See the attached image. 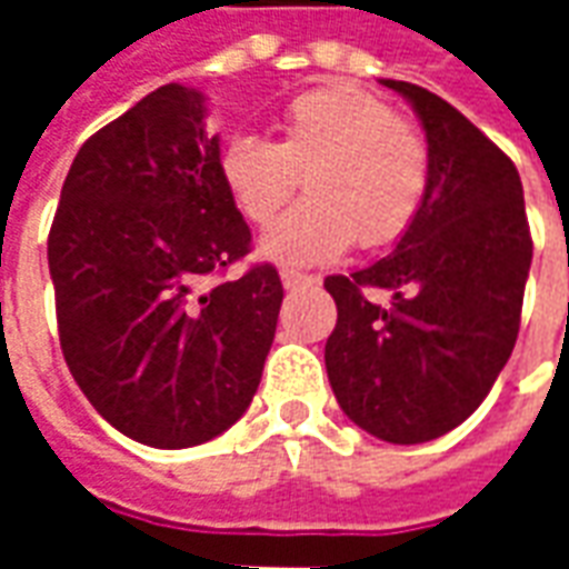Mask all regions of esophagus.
<instances>
[{
  "label": "esophagus",
  "mask_w": 569,
  "mask_h": 569,
  "mask_svg": "<svg viewBox=\"0 0 569 569\" xmlns=\"http://www.w3.org/2000/svg\"><path fill=\"white\" fill-rule=\"evenodd\" d=\"M280 280H283V286L289 289V292H296V289H308V286L320 283V277H310V273H301V271H289V268H283V271H280Z\"/></svg>",
  "instance_id": "34e87169"
}]
</instances>
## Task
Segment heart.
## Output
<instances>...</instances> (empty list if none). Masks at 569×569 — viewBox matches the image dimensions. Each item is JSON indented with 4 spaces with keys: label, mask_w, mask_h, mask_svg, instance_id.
<instances>
[{
    "label": "heart",
    "mask_w": 569,
    "mask_h": 569,
    "mask_svg": "<svg viewBox=\"0 0 569 569\" xmlns=\"http://www.w3.org/2000/svg\"><path fill=\"white\" fill-rule=\"evenodd\" d=\"M222 179L252 224L273 222L301 179L310 198L286 212L259 252L289 268L326 264L359 247H387L418 219L429 188V142L393 106L353 84L298 93L280 140L237 137L222 151Z\"/></svg>",
    "instance_id": "heart-1"
}]
</instances>
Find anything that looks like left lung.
Instances as JSON below:
<instances>
[{
    "instance_id": "8db88e82",
    "label": "left lung",
    "mask_w": 569,
    "mask_h": 569,
    "mask_svg": "<svg viewBox=\"0 0 569 569\" xmlns=\"http://www.w3.org/2000/svg\"><path fill=\"white\" fill-rule=\"evenodd\" d=\"M381 84L420 118L429 188L393 252L326 277L338 305L326 371L359 429L420 445L460 427L512 357L533 243L515 163L427 88Z\"/></svg>"
}]
</instances>
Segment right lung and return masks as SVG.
<instances>
[{
    "label": "right lung",
    "instance_id": "1",
    "mask_svg": "<svg viewBox=\"0 0 569 569\" xmlns=\"http://www.w3.org/2000/svg\"><path fill=\"white\" fill-rule=\"evenodd\" d=\"M207 97L163 84L97 130L69 167L48 268L60 347L100 418L149 448H191L243 418L273 345L283 283L249 252Z\"/></svg>",
    "mask_w": 569,
    "mask_h": 569
}]
</instances>
